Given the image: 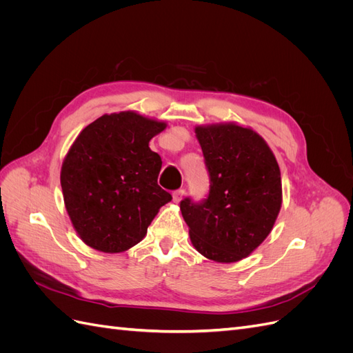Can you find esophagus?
I'll return each instance as SVG.
<instances>
[{"label": "esophagus", "instance_id": "obj_1", "mask_svg": "<svg viewBox=\"0 0 353 353\" xmlns=\"http://www.w3.org/2000/svg\"><path fill=\"white\" fill-rule=\"evenodd\" d=\"M183 196H184V190H175L172 193V200L178 203L181 199H183Z\"/></svg>", "mask_w": 353, "mask_h": 353}]
</instances>
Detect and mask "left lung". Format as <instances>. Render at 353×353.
I'll return each instance as SVG.
<instances>
[{
  "label": "left lung",
  "mask_w": 353,
  "mask_h": 353,
  "mask_svg": "<svg viewBox=\"0 0 353 353\" xmlns=\"http://www.w3.org/2000/svg\"><path fill=\"white\" fill-rule=\"evenodd\" d=\"M209 194L179 208L190 239L208 259L241 261L268 237L283 201L281 174L263 138L236 123L197 126Z\"/></svg>",
  "instance_id": "left-lung-1"
}]
</instances>
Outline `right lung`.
Masks as SVG:
<instances>
[{"mask_svg":"<svg viewBox=\"0 0 353 353\" xmlns=\"http://www.w3.org/2000/svg\"><path fill=\"white\" fill-rule=\"evenodd\" d=\"M165 128L135 112L103 114L72 144L60 183L73 227L90 248L104 253L132 248L172 200L157 184L162 159L148 147Z\"/></svg>","mask_w":353,"mask_h":353,"instance_id":"right-lung-1","label":"right lung"}]
</instances>
